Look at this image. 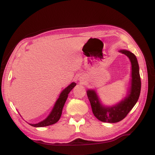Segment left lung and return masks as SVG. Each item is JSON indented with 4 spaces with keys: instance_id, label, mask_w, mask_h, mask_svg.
Returning <instances> with one entry per match:
<instances>
[{
    "instance_id": "1",
    "label": "left lung",
    "mask_w": 155,
    "mask_h": 155,
    "mask_svg": "<svg viewBox=\"0 0 155 155\" xmlns=\"http://www.w3.org/2000/svg\"><path fill=\"white\" fill-rule=\"evenodd\" d=\"M119 52L127 56L131 63L130 86L128 87L126 96L115 105L107 106L101 102L95 90H87V96L94 115L104 122L116 123L124 119L137 104L140 93L141 81L137 57L126 49L120 50Z\"/></svg>"
}]
</instances>
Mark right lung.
Here are the masks:
<instances>
[{
	"label": "right lung",
	"mask_w": 155,
	"mask_h": 155,
	"mask_svg": "<svg viewBox=\"0 0 155 155\" xmlns=\"http://www.w3.org/2000/svg\"><path fill=\"white\" fill-rule=\"evenodd\" d=\"M75 86H76V84L75 82H72L71 84H69L67 87H65L61 91L59 96V98L57 100L55 105L53 106L51 112H50L49 116L45 120L37 123V124H29L34 126V127H43V126L52 125L58 122L61 116L62 110L68 97V94Z\"/></svg>",
	"instance_id": "add662e5"
}]
</instances>
